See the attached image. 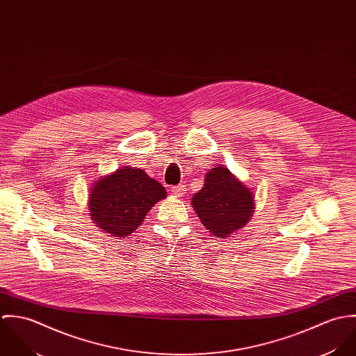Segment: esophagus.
<instances>
[{
  "mask_svg": "<svg viewBox=\"0 0 356 356\" xmlns=\"http://www.w3.org/2000/svg\"><path fill=\"white\" fill-rule=\"evenodd\" d=\"M172 192H174L175 196L181 197V196H184V193L186 192V186H185L184 184H179V185H177V186L172 188Z\"/></svg>",
  "mask_w": 356,
  "mask_h": 356,
  "instance_id": "1",
  "label": "esophagus"
}]
</instances>
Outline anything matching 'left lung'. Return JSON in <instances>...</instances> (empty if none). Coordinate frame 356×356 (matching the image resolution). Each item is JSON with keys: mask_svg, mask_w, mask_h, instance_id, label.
I'll use <instances>...</instances> for the list:
<instances>
[{"mask_svg": "<svg viewBox=\"0 0 356 356\" xmlns=\"http://www.w3.org/2000/svg\"><path fill=\"white\" fill-rule=\"evenodd\" d=\"M254 192L222 164L209 168L202 191L192 197L204 227L218 238L245 227L254 216Z\"/></svg>", "mask_w": 356, "mask_h": 356, "instance_id": "left-lung-1", "label": "left lung"}]
</instances>
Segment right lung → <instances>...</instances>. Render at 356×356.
Here are the masks:
<instances>
[{
  "label": "right lung",
  "instance_id": "add662e5",
  "mask_svg": "<svg viewBox=\"0 0 356 356\" xmlns=\"http://www.w3.org/2000/svg\"><path fill=\"white\" fill-rule=\"evenodd\" d=\"M167 191L141 168L120 167L97 178L88 200L90 219L113 237H127L141 226Z\"/></svg>",
  "mask_w": 356,
  "mask_h": 356
}]
</instances>
